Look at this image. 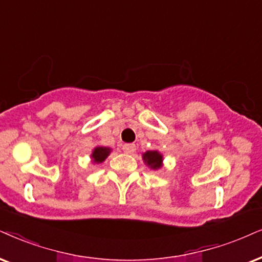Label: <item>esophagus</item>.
Masks as SVG:
<instances>
[{"mask_svg": "<svg viewBox=\"0 0 262 262\" xmlns=\"http://www.w3.org/2000/svg\"><path fill=\"white\" fill-rule=\"evenodd\" d=\"M122 150H123L125 154H133L137 150V146H135L134 144H125L123 145V147H122Z\"/></svg>", "mask_w": 262, "mask_h": 262, "instance_id": "1", "label": "esophagus"}]
</instances>
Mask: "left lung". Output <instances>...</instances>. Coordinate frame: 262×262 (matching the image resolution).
Here are the masks:
<instances>
[{
	"mask_svg": "<svg viewBox=\"0 0 262 262\" xmlns=\"http://www.w3.org/2000/svg\"><path fill=\"white\" fill-rule=\"evenodd\" d=\"M142 160L151 169H160L163 162V156L158 151H146L142 155Z\"/></svg>",
	"mask_w": 262,
	"mask_h": 262,
	"instance_id": "obj_1",
	"label": "left lung"
}]
</instances>
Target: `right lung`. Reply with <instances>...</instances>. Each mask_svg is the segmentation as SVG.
I'll return each instance as SVG.
<instances>
[{
    "mask_svg": "<svg viewBox=\"0 0 262 262\" xmlns=\"http://www.w3.org/2000/svg\"><path fill=\"white\" fill-rule=\"evenodd\" d=\"M111 148L105 147V146H97L92 152V160L94 163H102L107 158V156L110 155Z\"/></svg>",
    "mask_w": 262,
    "mask_h": 262,
    "instance_id": "right-lung-1",
    "label": "right lung"
}]
</instances>
